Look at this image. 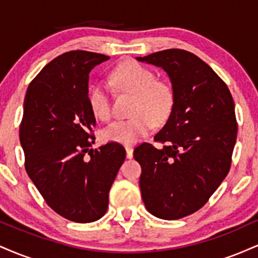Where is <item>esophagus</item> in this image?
Masks as SVG:
<instances>
[{"label": "esophagus", "mask_w": 258, "mask_h": 258, "mask_svg": "<svg viewBox=\"0 0 258 258\" xmlns=\"http://www.w3.org/2000/svg\"><path fill=\"white\" fill-rule=\"evenodd\" d=\"M126 156H127V159L133 158V148L132 147H126Z\"/></svg>", "instance_id": "esophagus-1"}]
</instances>
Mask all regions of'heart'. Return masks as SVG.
<instances>
[{
	"label": "heart",
	"mask_w": 258,
	"mask_h": 258,
	"mask_svg": "<svg viewBox=\"0 0 258 258\" xmlns=\"http://www.w3.org/2000/svg\"><path fill=\"white\" fill-rule=\"evenodd\" d=\"M110 79L115 87L135 97L131 105L132 117L115 121L103 131V138L109 142L132 146L152 131L154 123H165L174 108V92L167 82L156 80L149 68L138 61L128 60L115 68ZM90 108L94 116L102 121L111 117L110 94L105 86L91 88Z\"/></svg>",
	"instance_id": "b5f03b06"
}]
</instances>
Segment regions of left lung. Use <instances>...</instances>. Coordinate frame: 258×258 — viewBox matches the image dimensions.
<instances>
[{"mask_svg": "<svg viewBox=\"0 0 258 258\" xmlns=\"http://www.w3.org/2000/svg\"><path fill=\"white\" fill-rule=\"evenodd\" d=\"M137 59L168 74L176 98L154 137L162 149L144 142L133 152L142 199L155 217L179 220L205 205L229 172L238 135L234 100L226 82L193 53L171 48Z\"/></svg>", "mask_w": 258, "mask_h": 258, "instance_id": "8db88e82", "label": "left lung"}]
</instances>
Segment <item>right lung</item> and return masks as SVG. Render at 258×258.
<instances>
[{
	"label": "right lung",
	"instance_id": "1",
	"mask_svg": "<svg viewBox=\"0 0 258 258\" xmlns=\"http://www.w3.org/2000/svg\"><path fill=\"white\" fill-rule=\"evenodd\" d=\"M108 59L78 49L49 61L29 85L19 126L29 177L53 211L78 223L105 215L126 158L116 142L90 149L96 117L88 102V74Z\"/></svg>",
	"mask_w": 258,
	"mask_h": 258
}]
</instances>
